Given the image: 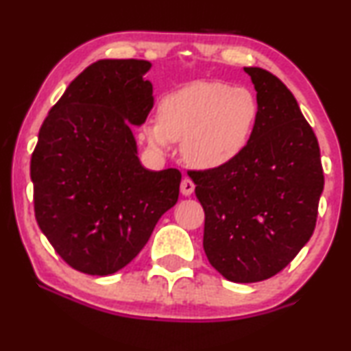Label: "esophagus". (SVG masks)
Returning a JSON list of instances; mask_svg holds the SVG:
<instances>
[{
    "instance_id": "obj_1",
    "label": "esophagus",
    "mask_w": 351,
    "mask_h": 351,
    "mask_svg": "<svg viewBox=\"0 0 351 351\" xmlns=\"http://www.w3.org/2000/svg\"><path fill=\"white\" fill-rule=\"evenodd\" d=\"M181 193H183L184 196H191L194 193V183L191 178H188V176H184L183 181H181Z\"/></svg>"
}]
</instances>
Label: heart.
I'll return each mask as SVG.
<instances>
[{
	"label": "heart",
	"instance_id": "obj_1",
	"mask_svg": "<svg viewBox=\"0 0 351 351\" xmlns=\"http://www.w3.org/2000/svg\"><path fill=\"white\" fill-rule=\"evenodd\" d=\"M258 114L247 88L221 82H194L168 93L158 122L147 125L150 143L167 149L183 141V155L199 168H216L237 158L250 142Z\"/></svg>",
	"mask_w": 351,
	"mask_h": 351
}]
</instances>
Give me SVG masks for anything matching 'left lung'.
I'll list each match as a JSON object with an SVG mask.
<instances>
[{"label": "left lung", "mask_w": 351, "mask_h": 351, "mask_svg": "<svg viewBox=\"0 0 351 351\" xmlns=\"http://www.w3.org/2000/svg\"><path fill=\"white\" fill-rule=\"evenodd\" d=\"M243 70L258 103L250 142L232 162L188 175L204 209L209 263L226 280L256 282L288 267L311 239L324 170L293 93L267 70Z\"/></svg>", "instance_id": "obj_1"}]
</instances>
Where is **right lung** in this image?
<instances>
[{"label":"right lung","mask_w":351,"mask_h":351,"mask_svg":"<svg viewBox=\"0 0 351 351\" xmlns=\"http://www.w3.org/2000/svg\"><path fill=\"white\" fill-rule=\"evenodd\" d=\"M147 60H98L69 84L31 157L34 213L77 271L108 276L130 263L178 201L181 173L150 171L130 124L154 108Z\"/></svg>","instance_id":"1"}]
</instances>
